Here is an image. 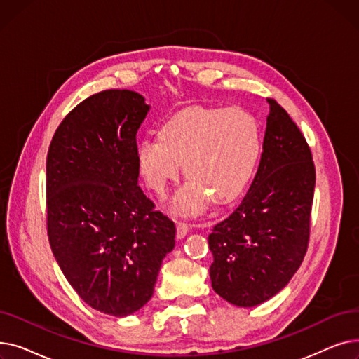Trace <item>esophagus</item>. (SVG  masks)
Segmentation results:
<instances>
[{
  "mask_svg": "<svg viewBox=\"0 0 359 359\" xmlns=\"http://www.w3.org/2000/svg\"><path fill=\"white\" fill-rule=\"evenodd\" d=\"M189 230H191V227L187 222H177V237L179 238H184L187 236V233H189Z\"/></svg>",
  "mask_w": 359,
  "mask_h": 359,
  "instance_id": "esophagus-1",
  "label": "esophagus"
}]
</instances>
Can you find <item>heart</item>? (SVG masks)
Segmentation results:
<instances>
[{
  "label": "heart",
  "instance_id": "obj_1",
  "mask_svg": "<svg viewBox=\"0 0 359 359\" xmlns=\"http://www.w3.org/2000/svg\"><path fill=\"white\" fill-rule=\"evenodd\" d=\"M159 138L137 145L140 172L148 186L164 195L179 177L182 163L189 177L175 196V206L196 212L210 202L229 203L252 180L262 154L257 119L243 109L189 107L161 126Z\"/></svg>",
  "mask_w": 359,
  "mask_h": 359
}]
</instances>
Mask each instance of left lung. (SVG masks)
Segmentation results:
<instances>
[{
    "instance_id": "1",
    "label": "left lung",
    "mask_w": 359,
    "mask_h": 359,
    "mask_svg": "<svg viewBox=\"0 0 359 359\" xmlns=\"http://www.w3.org/2000/svg\"><path fill=\"white\" fill-rule=\"evenodd\" d=\"M269 115L256 176L236 210L208 236L214 291L238 307L265 303L303 262L316 184L310 147L287 110Z\"/></svg>"
}]
</instances>
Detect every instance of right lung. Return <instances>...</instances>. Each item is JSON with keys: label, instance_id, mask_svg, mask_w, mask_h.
<instances>
[{"label": "right lung", "instance_id": "obj_1", "mask_svg": "<svg viewBox=\"0 0 359 359\" xmlns=\"http://www.w3.org/2000/svg\"><path fill=\"white\" fill-rule=\"evenodd\" d=\"M149 106L130 90H104L75 106L46 158L52 253L91 309L125 317L153 297L176 227L138 186L137 132Z\"/></svg>", "mask_w": 359, "mask_h": 359}]
</instances>
